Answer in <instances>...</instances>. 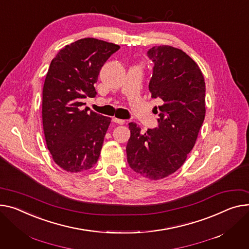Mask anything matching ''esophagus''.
Instances as JSON below:
<instances>
[{
    "label": "esophagus",
    "instance_id": "obj_1",
    "mask_svg": "<svg viewBox=\"0 0 249 249\" xmlns=\"http://www.w3.org/2000/svg\"><path fill=\"white\" fill-rule=\"evenodd\" d=\"M113 121H114L115 123L120 124V125H123V124L125 123V120H123V119H118V118H113Z\"/></svg>",
    "mask_w": 249,
    "mask_h": 249
}]
</instances>
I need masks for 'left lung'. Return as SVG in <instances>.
Listing matches in <instances>:
<instances>
[{
	"label": "left lung",
	"instance_id": "1",
	"mask_svg": "<svg viewBox=\"0 0 249 249\" xmlns=\"http://www.w3.org/2000/svg\"><path fill=\"white\" fill-rule=\"evenodd\" d=\"M147 54L154 62L149 91L162 100L159 125L141 133L140 126L129 123L126 153L132 170L159 180L177 171L195 145L206 112L205 81L199 66L180 49L154 46Z\"/></svg>",
	"mask_w": 249,
	"mask_h": 249
}]
</instances>
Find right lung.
<instances>
[{
	"label": "right lung",
	"instance_id": "right-lung-1",
	"mask_svg": "<svg viewBox=\"0 0 249 249\" xmlns=\"http://www.w3.org/2000/svg\"><path fill=\"white\" fill-rule=\"evenodd\" d=\"M120 46L95 38L80 39L52 60L43 87L42 120L48 150L63 170L78 173L97 163L111 118L81 99L94 98V84L108 58Z\"/></svg>",
	"mask_w": 249,
	"mask_h": 249
}]
</instances>
